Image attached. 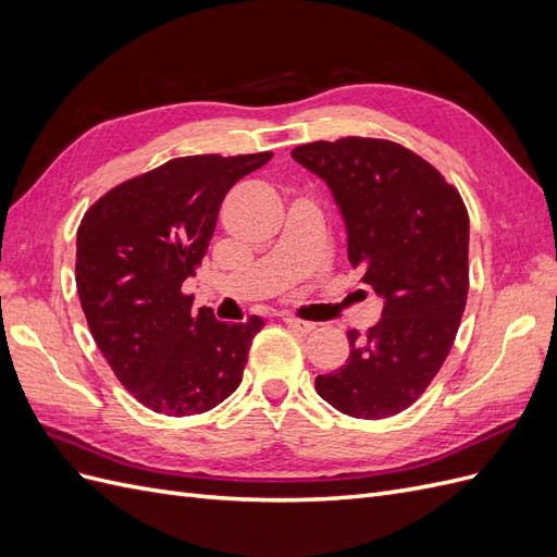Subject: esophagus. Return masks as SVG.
Returning <instances> with one entry per match:
<instances>
[{
  "instance_id": "esophagus-1",
  "label": "esophagus",
  "mask_w": 557,
  "mask_h": 557,
  "mask_svg": "<svg viewBox=\"0 0 557 557\" xmlns=\"http://www.w3.org/2000/svg\"><path fill=\"white\" fill-rule=\"evenodd\" d=\"M283 323L288 325L290 330L299 332V334H309V332L315 330V323H311V320H301V318H295V315H288V313L283 315Z\"/></svg>"
}]
</instances>
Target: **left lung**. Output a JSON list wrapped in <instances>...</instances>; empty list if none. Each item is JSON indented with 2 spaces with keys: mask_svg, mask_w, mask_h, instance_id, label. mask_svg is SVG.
I'll return each instance as SVG.
<instances>
[{
  "mask_svg": "<svg viewBox=\"0 0 557 557\" xmlns=\"http://www.w3.org/2000/svg\"><path fill=\"white\" fill-rule=\"evenodd\" d=\"M293 160L327 183L348 260L383 299L379 323L348 332V362L320 374L315 393L352 418L395 416L423 395L460 327L469 290L462 197L430 162L385 139L313 141Z\"/></svg>",
  "mask_w": 557,
  "mask_h": 557,
  "instance_id": "1",
  "label": "left lung"
}]
</instances>
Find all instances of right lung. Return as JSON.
<instances>
[{
	"instance_id": "1",
	"label": "right lung",
	"mask_w": 557,
	"mask_h": 557,
	"mask_svg": "<svg viewBox=\"0 0 557 557\" xmlns=\"http://www.w3.org/2000/svg\"><path fill=\"white\" fill-rule=\"evenodd\" d=\"M272 153L176 158L95 201L76 234V288L102 356L144 407L213 409L237 391L262 318L193 311L183 281L207 256L227 190Z\"/></svg>"
}]
</instances>
